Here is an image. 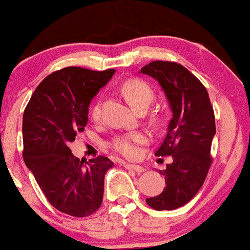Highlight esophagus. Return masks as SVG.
<instances>
[{"label":"esophagus","instance_id":"34e87169","mask_svg":"<svg viewBox=\"0 0 250 250\" xmlns=\"http://www.w3.org/2000/svg\"><path fill=\"white\" fill-rule=\"evenodd\" d=\"M124 167L126 169H128V170L137 172V174H141V172L145 171V168L141 167V166H138V165H124Z\"/></svg>","mask_w":250,"mask_h":250}]
</instances>
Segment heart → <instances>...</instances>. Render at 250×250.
Listing matches in <instances>:
<instances>
[{"label": "heart", "mask_w": 250, "mask_h": 250, "mask_svg": "<svg viewBox=\"0 0 250 250\" xmlns=\"http://www.w3.org/2000/svg\"><path fill=\"white\" fill-rule=\"evenodd\" d=\"M122 92L126 100L134 109L144 110L149 105L154 98V90L147 82L140 79H128L123 83ZM102 115L101 98L92 104L90 109V117L92 120H98ZM147 143V135L143 132H130V133L119 134L109 143V147L113 152L126 159H135L140 154L139 146Z\"/></svg>", "instance_id": "heart-1"}]
</instances>
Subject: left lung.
I'll list each match as a JSON object with an SVG mask.
<instances>
[{"mask_svg":"<svg viewBox=\"0 0 250 250\" xmlns=\"http://www.w3.org/2000/svg\"><path fill=\"white\" fill-rule=\"evenodd\" d=\"M141 73L158 80L172 110L167 133L155 150L156 156L170 155L172 162L160 174L166 188L146 198L156 211L175 210L195 197L212 165L211 145L215 119L208 92L186 67L175 61H152Z\"/></svg>","mask_w":250,"mask_h":250,"instance_id":"left-lung-1","label":"left lung"}]
</instances>
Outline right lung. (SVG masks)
Returning <instances> with one entry per match:
<instances>
[{"label":"right lung","mask_w":250,"mask_h":250,"mask_svg":"<svg viewBox=\"0 0 250 250\" xmlns=\"http://www.w3.org/2000/svg\"><path fill=\"white\" fill-rule=\"evenodd\" d=\"M115 72L57 70L40 82L24 110V162L51 205L72 217L91 215L103 202L104 176L113 162L103 155L80 161L69 144L84 130L92 97Z\"/></svg>","instance_id":"right-lung-1"}]
</instances>
